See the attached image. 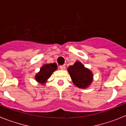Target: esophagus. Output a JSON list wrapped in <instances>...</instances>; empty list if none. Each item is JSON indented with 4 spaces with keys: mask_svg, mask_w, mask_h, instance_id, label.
I'll return each mask as SVG.
<instances>
[{
    "mask_svg": "<svg viewBox=\"0 0 126 126\" xmlns=\"http://www.w3.org/2000/svg\"><path fill=\"white\" fill-rule=\"evenodd\" d=\"M60 68L61 70H64V68H65V64H62V65H60Z\"/></svg>",
    "mask_w": 126,
    "mask_h": 126,
    "instance_id": "1",
    "label": "esophagus"
}]
</instances>
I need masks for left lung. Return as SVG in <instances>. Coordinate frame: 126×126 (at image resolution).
I'll return each instance as SVG.
<instances>
[{"label": "left lung", "mask_w": 126, "mask_h": 126, "mask_svg": "<svg viewBox=\"0 0 126 126\" xmlns=\"http://www.w3.org/2000/svg\"><path fill=\"white\" fill-rule=\"evenodd\" d=\"M72 82L80 88H86L92 82L93 74L89 70L87 69L80 62H77L68 68Z\"/></svg>", "instance_id": "8db88e82"}]
</instances>
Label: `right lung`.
<instances>
[{
  "label": "right lung",
  "instance_id": "right-lung-1",
  "mask_svg": "<svg viewBox=\"0 0 126 126\" xmlns=\"http://www.w3.org/2000/svg\"><path fill=\"white\" fill-rule=\"evenodd\" d=\"M57 69V64L56 63L44 64L40 71L35 75V79L37 82L44 84L46 80L51 77L52 72Z\"/></svg>",
  "mask_w": 126,
  "mask_h": 126
}]
</instances>
